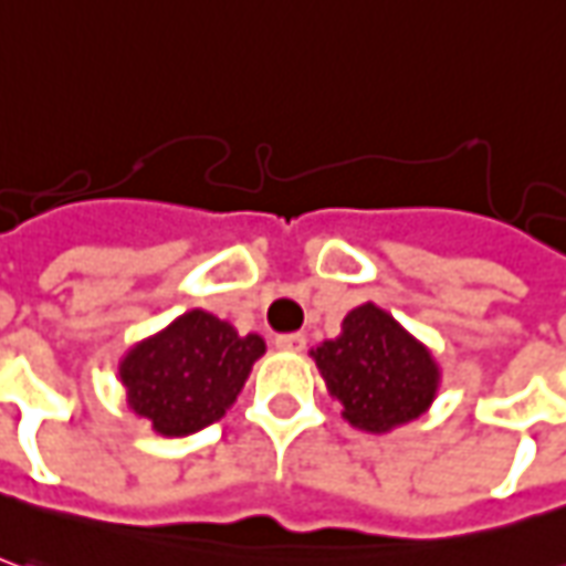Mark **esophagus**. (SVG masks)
<instances>
[{
    "instance_id": "esophagus-1",
    "label": "esophagus",
    "mask_w": 566,
    "mask_h": 566,
    "mask_svg": "<svg viewBox=\"0 0 566 566\" xmlns=\"http://www.w3.org/2000/svg\"><path fill=\"white\" fill-rule=\"evenodd\" d=\"M275 347L284 349V353H303L306 349V334H279Z\"/></svg>"
}]
</instances>
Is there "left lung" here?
I'll return each mask as SVG.
<instances>
[{"instance_id": "left-lung-1", "label": "left lung", "mask_w": 566, "mask_h": 566, "mask_svg": "<svg viewBox=\"0 0 566 566\" xmlns=\"http://www.w3.org/2000/svg\"><path fill=\"white\" fill-rule=\"evenodd\" d=\"M328 394L344 418L368 433L409 424L424 415L440 387V365L394 315L375 303L347 313L340 334L313 349Z\"/></svg>"}]
</instances>
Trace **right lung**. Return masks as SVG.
I'll return each mask as SVG.
<instances>
[{
	"instance_id": "obj_1",
	"label": "right lung",
	"mask_w": 566,
	"mask_h": 566,
	"mask_svg": "<svg viewBox=\"0 0 566 566\" xmlns=\"http://www.w3.org/2000/svg\"><path fill=\"white\" fill-rule=\"evenodd\" d=\"M263 353L260 334L241 337L213 313L191 310L123 356L126 402L164 437L198 433L226 415Z\"/></svg>"
}]
</instances>
